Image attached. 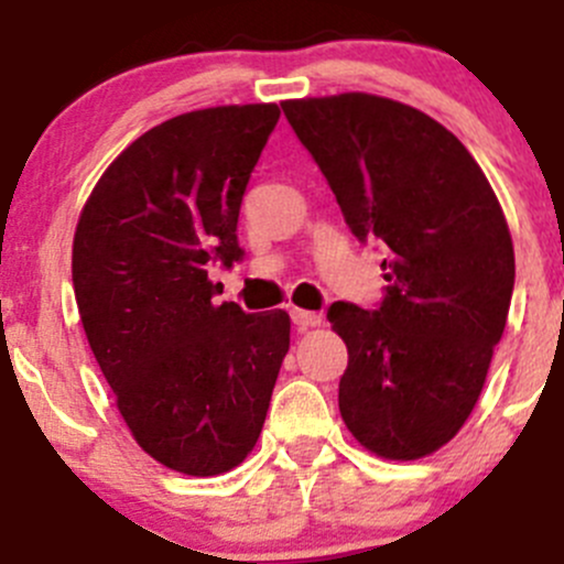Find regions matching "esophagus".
Returning <instances> with one entry per match:
<instances>
[{
	"label": "esophagus",
	"mask_w": 564,
	"mask_h": 564,
	"mask_svg": "<svg viewBox=\"0 0 564 564\" xmlns=\"http://www.w3.org/2000/svg\"><path fill=\"white\" fill-rule=\"evenodd\" d=\"M289 314H292V322L297 324L300 329H308V327H316V324H322V316L314 314V311L292 308V311H289Z\"/></svg>",
	"instance_id": "34e87169"
}]
</instances>
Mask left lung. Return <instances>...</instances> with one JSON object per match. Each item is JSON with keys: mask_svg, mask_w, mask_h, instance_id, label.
<instances>
[{"mask_svg": "<svg viewBox=\"0 0 564 564\" xmlns=\"http://www.w3.org/2000/svg\"><path fill=\"white\" fill-rule=\"evenodd\" d=\"M346 226L384 250L377 311L333 303L349 366L346 429L379 458L431 456L458 434L508 322V220L464 144L417 108L368 93L283 100Z\"/></svg>", "mask_w": 564, "mask_h": 564, "instance_id": "1", "label": "left lung"}]
</instances>
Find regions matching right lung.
Wrapping results in <instances>:
<instances>
[{"mask_svg":"<svg viewBox=\"0 0 564 564\" xmlns=\"http://www.w3.org/2000/svg\"><path fill=\"white\" fill-rule=\"evenodd\" d=\"M275 104L187 111L106 169L73 237L89 349L144 453L213 477L240 466L289 351L286 311L215 305L209 261H240L242 193L278 124Z\"/></svg>","mask_w":564,"mask_h":564,"instance_id":"right-lung-1","label":"right lung"}]
</instances>
